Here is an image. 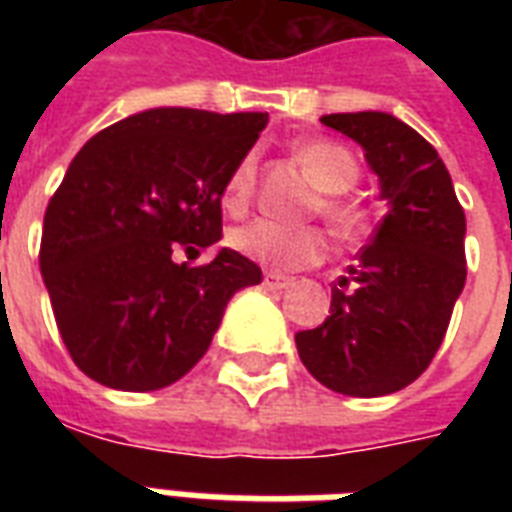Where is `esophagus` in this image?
Masks as SVG:
<instances>
[{
    "label": "esophagus",
    "instance_id": "1",
    "mask_svg": "<svg viewBox=\"0 0 512 512\" xmlns=\"http://www.w3.org/2000/svg\"><path fill=\"white\" fill-rule=\"evenodd\" d=\"M263 284L268 289H287L289 284H292V279L289 276H284V273H276V271H268L265 273Z\"/></svg>",
    "mask_w": 512,
    "mask_h": 512
}]
</instances>
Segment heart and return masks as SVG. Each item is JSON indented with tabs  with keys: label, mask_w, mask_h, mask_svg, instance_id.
<instances>
[{
	"label": "heart",
	"mask_w": 512,
	"mask_h": 512,
	"mask_svg": "<svg viewBox=\"0 0 512 512\" xmlns=\"http://www.w3.org/2000/svg\"><path fill=\"white\" fill-rule=\"evenodd\" d=\"M297 159L303 164L313 183L327 196L319 201L321 215L335 225V231L353 233L361 225L358 209L340 193L350 191L358 183L361 167L348 146L335 140H311L297 146ZM257 188V154L249 151L236 162L223 188V204L228 212L239 215L252 204ZM231 247L249 260L271 268V271H300L321 263L327 255V239L319 228L311 225H284L268 217H257L239 225L231 233Z\"/></svg>",
	"instance_id": "b5f03b06"
}]
</instances>
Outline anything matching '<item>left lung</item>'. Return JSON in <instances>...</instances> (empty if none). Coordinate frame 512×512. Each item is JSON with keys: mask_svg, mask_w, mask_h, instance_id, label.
<instances>
[{"mask_svg": "<svg viewBox=\"0 0 512 512\" xmlns=\"http://www.w3.org/2000/svg\"><path fill=\"white\" fill-rule=\"evenodd\" d=\"M321 122L361 143L388 212L332 287L327 321L297 332L305 369L345 396H388L430 366L465 287V212L441 156L380 111Z\"/></svg>", "mask_w": 512, "mask_h": 512, "instance_id": "1", "label": "left lung"}]
</instances>
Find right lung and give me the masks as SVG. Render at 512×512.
I'll list each match as a JSON object with an SVG mask.
<instances>
[{
    "label": "right lung",
    "mask_w": 512,
    "mask_h": 512,
    "mask_svg": "<svg viewBox=\"0 0 512 512\" xmlns=\"http://www.w3.org/2000/svg\"><path fill=\"white\" fill-rule=\"evenodd\" d=\"M268 114L151 108L84 143L44 212L39 268L74 364L116 390H159L207 353L223 311L263 271L223 236L225 180Z\"/></svg>",
    "instance_id": "add662e5"
}]
</instances>
